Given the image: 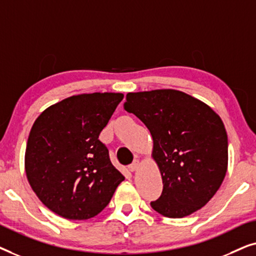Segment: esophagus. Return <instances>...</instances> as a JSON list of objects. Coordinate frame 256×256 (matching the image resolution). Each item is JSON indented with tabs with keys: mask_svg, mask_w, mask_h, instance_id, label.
Segmentation results:
<instances>
[{
	"mask_svg": "<svg viewBox=\"0 0 256 256\" xmlns=\"http://www.w3.org/2000/svg\"><path fill=\"white\" fill-rule=\"evenodd\" d=\"M138 168H140V162H138V160H134L132 166H129V170H130L132 172H134V171L138 170Z\"/></svg>",
	"mask_w": 256,
	"mask_h": 256,
	"instance_id": "obj_1",
	"label": "esophagus"
}]
</instances>
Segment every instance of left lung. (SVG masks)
Wrapping results in <instances>:
<instances>
[{"label": "left lung", "mask_w": 256, "mask_h": 256, "mask_svg": "<svg viewBox=\"0 0 256 256\" xmlns=\"http://www.w3.org/2000/svg\"><path fill=\"white\" fill-rule=\"evenodd\" d=\"M124 108L152 136V157L163 191L152 208L168 218H183L208 204L228 164L227 132L219 115L202 101L170 88L128 93Z\"/></svg>", "instance_id": "8db88e82"}]
</instances>
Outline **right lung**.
<instances>
[{
  "mask_svg": "<svg viewBox=\"0 0 256 256\" xmlns=\"http://www.w3.org/2000/svg\"><path fill=\"white\" fill-rule=\"evenodd\" d=\"M122 93H84L48 107L34 122L26 149L28 182L56 214L87 220L108 205L124 174L99 135Z\"/></svg>",
  "mask_w": 256,
  "mask_h": 256,
  "instance_id": "1",
  "label": "right lung"
}]
</instances>
